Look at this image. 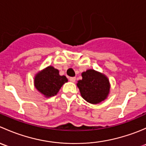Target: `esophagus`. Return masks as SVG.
Wrapping results in <instances>:
<instances>
[{
  "label": "esophagus",
  "mask_w": 146,
  "mask_h": 146,
  "mask_svg": "<svg viewBox=\"0 0 146 146\" xmlns=\"http://www.w3.org/2000/svg\"><path fill=\"white\" fill-rule=\"evenodd\" d=\"M76 78L75 77H71V78H69V80H70V82H76Z\"/></svg>",
  "instance_id": "esophagus-1"
}]
</instances>
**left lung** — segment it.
I'll return each mask as SVG.
<instances>
[{
	"label": "left lung",
	"mask_w": 146,
	"mask_h": 146,
	"mask_svg": "<svg viewBox=\"0 0 146 146\" xmlns=\"http://www.w3.org/2000/svg\"><path fill=\"white\" fill-rule=\"evenodd\" d=\"M82 80L78 81L82 98L90 104H99L105 100L110 92V82L103 73L93 69L82 72Z\"/></svg>",
	"instance_id": "8db88e82"
}]
</instances>
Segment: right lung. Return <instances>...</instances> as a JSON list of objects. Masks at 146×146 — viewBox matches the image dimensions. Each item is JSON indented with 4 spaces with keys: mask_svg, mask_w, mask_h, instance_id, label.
I'll list each match as a JSON object with an SVG mask.
<instances>
[{
    "mask_svg": "<svg viewBox=\"0 0 146 146\" xmlns=\"http://www.w3.org/2000/svg\"><path fill=\"white\" fill-rule=\"evenodd\" d=\"M68 82L65 76H60L58 69L47 66L35 76V87L45 98H51L58 92L64 83Z\"/></svg>",
    "mask_w": 146,
    "mask_h": 146,
    "instance_id": "1",
    "label": "right lung"
}]
</instances>
